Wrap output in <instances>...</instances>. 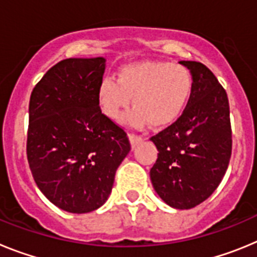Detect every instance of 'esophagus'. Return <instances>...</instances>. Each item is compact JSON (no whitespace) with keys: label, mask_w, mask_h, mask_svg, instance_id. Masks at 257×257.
Here are the masks:
<instances>
[{"label":"esophagus","mask_w":257,"mask_h":257,"mask_svg":"<svg viewBox=\"0 0 257 257\" xmlns=\"http://www.w3.org/2000/svg\"><path fill=\"white\" fill-rule=\"evenodd\" d=\"M128 138H130V142H131V145H133V147H135L138 143H140L144 140V138H143V136L135 135V134H130V135H128Z\"/></svg>","instance_id":"obj_1"}]
</instances>
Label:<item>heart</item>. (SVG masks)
I'll use <instances>...</instances> for the list:
<instances>
[{
  "label": "heart",
  "instance_id": "1",
  "mask_svg": "<svg viewBox=\"0 0 257 257\" xmlns=\"http://www.w3.org/2000/svg\"><path fill=\"white\" fill-rule=\"evenodd\" d=\"M193 78L189 69L169 61H135L117 72L115 81L106 78L97 90L101 112L113 121H122L130 108L131 122L154 128L172 124L183 114L189 100Z\"/></svg>",
  "mask_w": 257,
  "mask_h": 257
}]
</instances>
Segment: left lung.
I'll list each match as a JSON object with an SVG mask.
<instances>
[{"label": "left lung", "mask_w": 257, "mask_h": 257, "mask_svg": "<svg viewBox=\"0 0 257 257\" xmlns=\"http://www.w3.org/2000/svg\"><path fill=\"white\" fill-rule=\"evenodd\" d=\"M180 64L192 73V92L178 121L151 138L160 152L151 180L167 205L188 210L221 183L231 156V126L228 95L212 72L198 61Z\"/></svg>", "instance_id": "1"}]
</instances>
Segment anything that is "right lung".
I'll use <instances>...</instances> for the list:
<instances>
[{"label": "right lung", "instance_id": "add662e5", "mask_svg": "<svg viewBox=\"0 0 257 257\" xmlns=\"http://www.w3.org/2000/svg\"><path fill=\"white\" fill-rule=\"evenodd\" d=\"M104 69V58L64 59L47 70L29 100V169L44 196L72 213L105 203L131 149L126 131L97 103Z\"/></svg>", "mask_w": 257, "mask_h": 257}]
</instances>
